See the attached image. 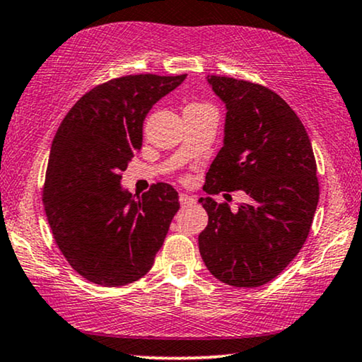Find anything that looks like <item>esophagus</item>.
<instances>
[{
	"instance_id": "1",
	"label": "esophagus",
	"mask_w": 362,
	"mask_h": 362,
	"mask_svg": "<svg viewBox=\"0 0 362 362\" xmlns=\"http://www.w3.org/2000/svg\"><path fill=\"white\" fill-rule=\"evenodd\" d=\"M178 200H180V204L182 205H190V204H194V197H190V195H187V194H180L178 195Z\"/></svg>"
}]
</instances>
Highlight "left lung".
Segmentation results:
<instances>
[{
    "mask_svg": "<svg viewBox=\"0 0 362 362\" xmlns=\"http://www.w3.org/2000/svg\"><path fill=\"white\" fill-rule=\"evenodd\" d=\"M209 83L226 104V122L204 189L226 199L243 190L250 200L231 210L226 202L200 199L209 214L200 255L226 285L262 286L306 242L320 200L316 158L305 125L274 90L225 76H209Z\"/></svg>",
    "mask_w": 362,
    "mask_h": 362,
    "instance_id": "1",
    "label": "left lung"
}]
</instances>
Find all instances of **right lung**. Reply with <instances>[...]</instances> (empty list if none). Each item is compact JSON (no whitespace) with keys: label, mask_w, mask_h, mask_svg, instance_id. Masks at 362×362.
<instances>
[{"label":"right lung","mask_w":362,"mask_h":362,"mask_svg":"<svg viewBox=\"0 0 362 362\" xmlns=\"http://www.w3.org/2000/svg\"><path fill=\"white\" fill-rule=\"evenodd\" d=\"M185 77H115L86 93L57 127L42 204L67 263L95 285L142 278L180 209L172 185L158 182L136 199L120 189V178L141 151L148 110Z\"/></svg>","instance_id":"obj_1"}]
</instances>
